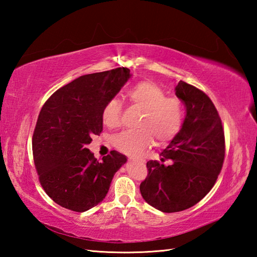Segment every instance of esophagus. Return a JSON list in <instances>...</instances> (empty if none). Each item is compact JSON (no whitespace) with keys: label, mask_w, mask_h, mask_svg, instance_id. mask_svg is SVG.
<instances>
[{"label":"esophagus","mask_w":257,"mask_h":257,"mask_svg":"<svg viewBox=\"0 0 257 257\" xmlns=\"http://www.w3.org/2000/svg\"><path fill=\"white\" fill-rule=\"evenodd\" d=\"M129 159H130V160H135V158H133V157H130V158H129Z\"/></svg>","instance_id":"1"}]
</instances>
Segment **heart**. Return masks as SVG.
<instances>
[{"label": "heart", "mask_w": 257, "mask_h": 257, "mask_svg": "<svg viewBox=\"0 0 257 257\" xmlns=\"http://www.w3.org/2000/svg\"><path fill=\"white\" fill-rule=\"evenodd\" d=\"M134 106L144 114L137 123L138 130L120 133L113 146L128 156H138L156 141L165 145L180 133L184 120V107L176 98H168L166 91L150 81H143L128 91ZM122 106L117 98L109 100L102 110V121L108 128L121 124Z\"/></svg>", "instance_id": "1"}]
</instances>
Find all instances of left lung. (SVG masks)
<instances>
[{"label":"left lung","mask_w":257,"mask_h":257,"mask_svg":"<svg viewBox=\"0 0 257 257\" xmlns=\"http://www.w3.org/2000/svg\"><path fill=\"white\" fill-rule=\"evenodd\" d=\"M176 95L187 112L182 128L162 150L160 161L147 162L148 177L140 184L147 203L165 213L187 210L203 199L214 185L225 155L222 121L210 98L182 80Z\"/></svg>","instance_id":"8db88e82"}]
</instances>
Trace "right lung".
Masks as SVG:
<instances>
[{"label": "right lung", "mask_w": 257, "mask_h": 257, "mask_svg": "<svg viewBox=\"0 0 257 257\" xmlns=\"http://www.w3.org/2000/svg\"><path fill=\"white\" fill-rule=\"evenodd\" d=\"M127 67L80 76L48 98L33 134L40 182L65 209L85 212L105 199L127 157L118 151L98 161L87 148L102 132V110L130 78Z\"/></svg>", "instance_id": "right-lung-1"}]
</instances>
